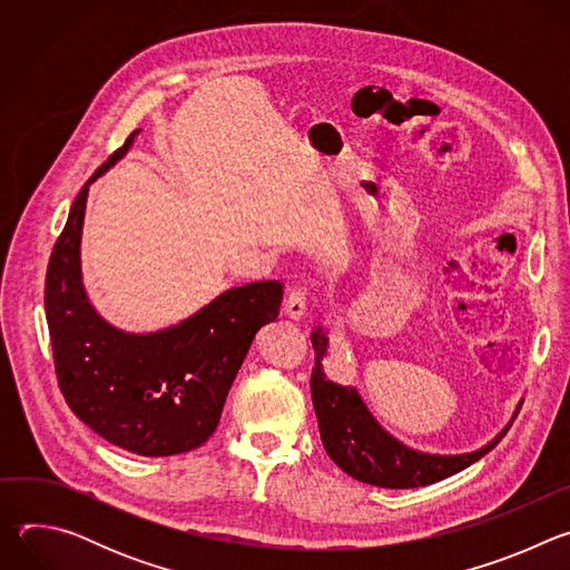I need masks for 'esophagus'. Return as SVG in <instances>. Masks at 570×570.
<instances>
[{"mask_svg":"<svg viewBox=\"0 0 570 570\" xmlns=\"http://www.w3.org/2000/svg\"><path fill=\"white\" fill-rule=\"evenodd\" d=\"M284 311L293 320L304 317V313H306V295H304V291L299 286H291L288 288V295H286V302H284Z\"/></svg>","mask_w":570,"mask_h":570,"instance_id":"esophagus-1","label":"esophagus"}]
</instances>
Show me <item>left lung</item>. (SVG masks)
Returning <instances> with one entry per match:
<instances>
[{
  "label": "left lung",
  "mask_w": 570,
  "mask_h": 570,
  "mask_svg": "<svg viewBox=\"0 0 570 570\" xmlns=\"http://www.w3.org/2000/svg\"><path fill=\"white\" fill-rule=\"evenodd\" d=\"M315 367L311 372V396L320 426V440L327 455L352 478L387 487V490H411L444 480L482 455L490 453L514 424L523 401L517 405L512 422L490 444L462 455H431L401 444L385 433L370 415L367 405L352 385L330 381L322 372V356L327 354V336L322 330L311 332Z\"/></svg>",
  "instance_id": "left-lung-1"
}]
</instances>
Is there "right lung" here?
Returning <instances> with one entry per match:
<instances>
[{
	"instance_id": "add662e5",
	"label": "right lung",
	"mask_w": 570,
	"mask_h": 570,
	"mask_svg": "<svg viewBox=\"0 0 570 570\" xmlns=\"http://www.w3.org/2000/svg\"><path fill=\"white\" fill-rule=\"evenodd\" d=\"M137 132V130H135ZM135 132L90 183L128 150ZM90 183L78 191L49 257L45 313L60 392L104 440L146 458L205 444L255 334L279 313L284 284L229 288L171 330L135 336L97 315L80 284V229Z\"/></svg>"
}]
</instances>
